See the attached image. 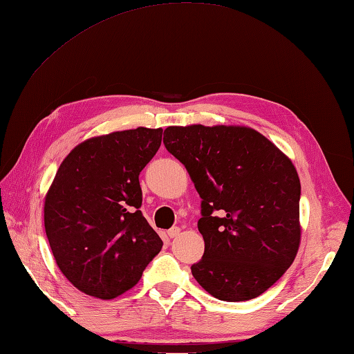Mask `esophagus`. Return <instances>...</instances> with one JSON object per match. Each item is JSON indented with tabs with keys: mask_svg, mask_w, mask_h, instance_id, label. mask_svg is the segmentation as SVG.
<instances>
[{
	"mask_svg": "<svg viewBox=\"0 0 354 354\" xmlns=\"http://www.w3.org/2000/svg\"><path fill=\"white\" fill-rule=\"evenodd\" d=\"M179 232H180V229L175 226V227L169 229V231H167V235H169V238H175V236H178V235H179Z\"/></svg>",
	"mask_w": 354,
	"mask_h": 354,
	"instance_id": "1",
	"label": "esophagus"
}]
</instances>
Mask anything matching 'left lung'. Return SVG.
<instances>
[{"instance_id": "8db88e82", "label": "left lung", "mask_w": 354, "mask_h": 354, "mask_svg": "<svg viewBox=\"0 0 354 354\" xmlns=\"http://www.w3.org/2000/svg\"><path fill=\"white\" fill-rule=\"evenodd\" d=\"M164 146L199 193L203 236L194 279L212 297H258L290 268L300 245V179L292 161L248 127H169Z\"/></svg>"}]
</instances>
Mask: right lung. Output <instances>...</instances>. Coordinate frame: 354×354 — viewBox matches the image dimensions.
<instances>
[{
    "label": "right lung",
    "mask_w": 354,
    "mask_h": 354,
    "mask_svg": "<svg viewBox=\"0 0 354 354\" xmlns=\"http://www.w3.org/2000/svg\"><path fill=\"white\" fill-rule=\"evenodd\" d=\"M162 129L92 137L63 160L45 196V231L57 266L80 291L110 300L131 290L162 241L143 217L138 175Z\"/></svg>",
    "instance_id": "1"
}]
</instances>
